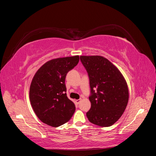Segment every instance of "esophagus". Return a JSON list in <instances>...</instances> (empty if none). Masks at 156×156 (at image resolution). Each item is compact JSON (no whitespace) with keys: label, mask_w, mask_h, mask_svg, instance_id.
Segmentation results:
<instances>
[{"label":"esophagus","mask_w":156,"mask_h":156,"mask_svg":"<svg viewBox=\"0 0 156 156\" xmlns=\"http://www.w3.org/2000/svg\"><path fill=\"white\" fill-rule=\"evenodd\" d=\"M81 99H79V100H75V103H77V104H79V103L81 102Z\"/></svg>","instance_id":"obj_1"}]
</instances>
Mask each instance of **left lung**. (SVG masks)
<instances>
[{"instance_id":"left-lung-1","label":"left lung","mask_w":156,"mask_h":156,"mask_svg":"<svg viewBox=\"0 0 156 156\" xmlns=\"http://www.w3.org/2000/svg\"><path fill=\"white\" fill-rule=\"evenodd\" d=\"M80 58L88 73L92 93L88 119L99 126H111L123 115L128 103L126 79L118 68L103 56H81Z\"/></svg>"}]
</instances>
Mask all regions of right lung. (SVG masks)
<instances>
[{"label":"right lung","mask_w":156,"mask_h":156,"mask_svg":"<svg viewBox=\"0 0 156 156\" xmlns=\"http://www.w3.org/2000/svg\"><path fill=\"white\" fill-rule=\"evenodd\" d=\"M79 60V55L50 60L33 77L29 90L30 104L44 124L56 127L72 117L75 106L66 93L65 79Z\"/></svg>","instance_id":"1"}]
</instances>
